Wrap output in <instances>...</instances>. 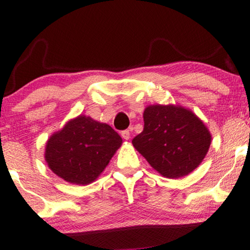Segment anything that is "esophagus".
I'll return each instance as SVG.
<instances>
[{
  "label": "esophagus",
  "mask_w": 250,
  "mask_h": 250,
  "mask_svg": "<svg viewBox=\"0 0 250 250\" xmlns=\"http://www.w3.org/2000/svg\"><path fill=\"white\" fill-rule=\"evenodd\" d=\"M121 136H122L123 139H125V141H128V139L130 138V131H129V130H123V131L121 132Z\"/></svg>",
  "instance_id": "esophagus-1"
}]
</instances>
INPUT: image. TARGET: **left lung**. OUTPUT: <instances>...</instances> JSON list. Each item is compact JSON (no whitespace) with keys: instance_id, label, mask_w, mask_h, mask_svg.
Instances as JSON below:
<instances>
[{"instance_id":"1","label":"left lung","mask_w":250,"mask_h":250,"mask_svg":"<svg viewBox=\"0 0 250 250\" xmlns=\"http://www.w3.org/2000/svg\"><path fill=\"white\" fill-rule=\"evenodd\" d=\"M144 130L132 145L159 174L179 178L192 172L207 154L211 135L189 109L178 105H149Z\"/></svg>"}]
</instances>
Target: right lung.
I'll return each mask as SVG.
<instances>
[{
	"label": "right lung",
	"mask_w": 250,
	"mask_h": 250,
	"mask_svg": "<svg viewBox=\"0 0 250 250\" xmlns=\"http://www.w3.org/2000/svg\"><path fill=\"white\" fill-rule=\"evenodd\" d=\"M121 144L122 138L111 125L79 115L48 139L44 158L58 177L88 185L104 171Z\"/></svg>",
	"instance_id": "obj_1"
}]
</instances>
